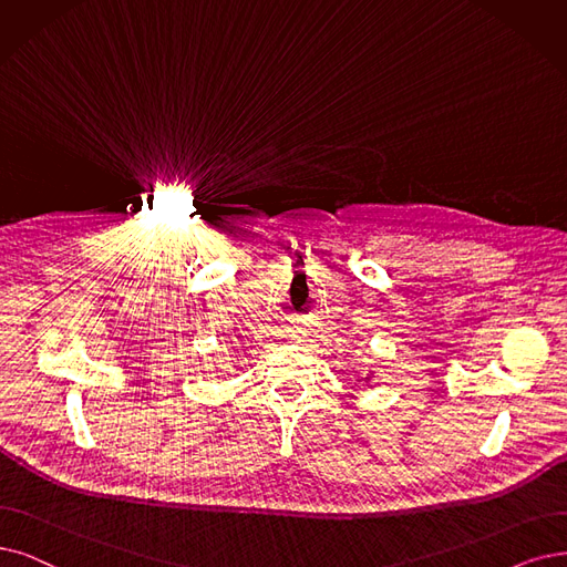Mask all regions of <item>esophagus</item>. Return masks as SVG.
Masks as SVG:
<instances>
[{
  "instance_id": "obj_1",
  "label": "esophagus",
  "mask_w": 567,
  "mask_h": 567,
  "mask_svg": "<svg viewBox=\"0 0 567 567\" xmlns=\"http://www.w3.org/2000/svg\"><path fill=\"white\" fill-rule=\"evenodd\" d=\"M291 337H295V339H301V337H303V333H301V331H295V333H291Z\"/></svg>"
}]
</instances>
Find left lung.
Here are the masks:
<instances>
[{"instance_id":"8db88e82","label":"left lung","mask_w":567,"mask_h":567,"mask_svg":"<svg viewBox=\"0 0 567 567\" xmlns=\"http://www.w3.org/2000/svg\"><path fill=\"white\" fill-rule=\"evenodd\" d=\"M360 381H362V379H360ZM364 381H367V383H369V381H373V371H369V373H367V379H364Z\"/></svg>"}]
</instances>
